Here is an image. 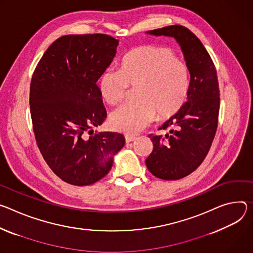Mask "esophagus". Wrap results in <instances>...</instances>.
<instances>
[{
    "mask_svg": "<svg viewBox=\"0 0 253 253\" xmlns=\"http://www.w3.org/2000/svg\"><path fill=\"white\" fill-rule=\"evenodd\" d=\"M136 137L133 135H126V143H131L133 141H135Z\"/></svg>",
    "mask_w": 253,
    "mask_h": 253,
    "instance_id": "obj_1",
    "label": "esophagus"
}]
</instances>
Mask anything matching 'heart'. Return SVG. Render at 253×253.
<instances>
[{
    "label": "heart",
    "instance_id": "obj_1",
    "mask_svg": "<svg viewBox=\"0 0 253 253\" xmlns=\"http://www.w3.org/2000/svg\"><path fill=\"white\" fill-rule=\"evenodd\" d=\"M120 66V71L102 72L99 93L105 102L115 105L127 97L129 86L137 88V102L122 105L111 112L108 123L112 129L137 133L153 123L156 116L160 121L175 116L186 102L190 72L172 49L138 46L124 56Z\"/></svg>",
    "mask_w": 253,
    "mask_h": 253
}]
</instances>
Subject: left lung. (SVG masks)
I'll return each mask as SVG.
<instances>
[{
  "instance_id": "left-lung-1",
  "label": "left lung",
  "mask_w": 253,
  "mask_h": 253,
  "mask_svg": "<svg viewBox=\"0 0 253 253\" xmlns=\"http://www.w3.org/2000/svg\"><path fill=\"white\" fill-rule=\"evenodd\" d=\"M174 38L190 72V90L179 112L150 134L154 150L146 160L149 171L163 180H179L194 172L206 158L214 139L220 106L217 73L207 50L186 27L172 25L146 32Z\"/></svg>"
}]
</instances>
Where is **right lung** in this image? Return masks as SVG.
I'll return each instance as SVG.
<instances>
[{"label": "right lung", "instance_id": "add662e5", "mask_svg": "<svg viewBox=\"0 0 253 253\" xmlns=\"http://www.w3.org/2000/svg\"><path fill=\"white\" fill-rule=\"evenodd\" d=\"M118 45L104 34L65 35L49 46L33 73L30 111L36 142L50 169L68 184L86 186L103 178L125 146L119 132H93L106 118L96 81Z\"/></svg>", "mask_w": 253, "mask_h": 253}]
</instances>
